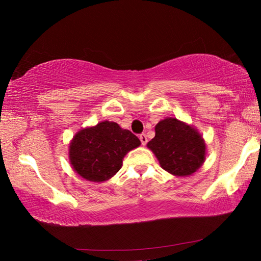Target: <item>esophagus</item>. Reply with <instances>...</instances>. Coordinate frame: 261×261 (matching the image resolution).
Returning <instances> with one entry per match:
<instances>
[{
	"label": "esophagus",
	"mask_w": 261,
	"mask_h": 261,
	"mask_svg": "<svg viewBox=\"0 0 261 261\" xmlns=\"http://www.w3.org/2000/svg\"><path fill=\"white\" fill-rule=\"evenodd\" d=\"M139 139H140V141H141V145H143V146H145V145H146V143H147V137H146V135L141 134V135L139 136Z\"/></svg>",
	"instance_id": "obj_1"
}]
</instances>
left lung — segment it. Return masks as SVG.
Listing matches in <instances>:
<instances>
[{
    "label": "left lung",
    "instance_id": "left-lung-1",
    "mask_svg": "<svg viewBox=\"0 0 261 261\" xmlns=\"http://www.w3.org/2000/svg\"><path fill=\"white\" fill-rule=\"evenodd\" d=\"M147 147L162 169L174 176H190L206 159V143L196 127L176 117H167L155 125V137Z\"/></svg>",
    "mask_w": 261,
    "mask_h": 261
}]
</instances>
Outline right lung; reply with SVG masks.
Returning a JSON list of instances; mask_svg holds the SVG:
<instances>
[{"label":"right lung","mask_w":261,"mask_h":261,"mask_svg":"<svg viewBox=\"0 0 261 261\" xmlns=\"http://www.w3.org/2000/svg\"><path fill=\"white\" fill-rule=\"evenodd\" d=\"M140 140L131 131L115 122L102 121L83 127L69 145V161L84 179L106 182L122 168L127 152L137 148Z\"/></svg>","instance_id":"right-lung-1"}]
</instances>
